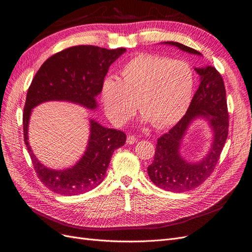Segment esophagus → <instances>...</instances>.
Here are the masks:
<instances>
[{"label":"esophagus","instance_id":"esophagus-1","mask_svg":"<svg viewBox=\"0 0 252 252\" xmlns=\"http://www.w3.org/2000/svg\"><path fill=\"white\" fill-rule=\"evenodd\" d=\"M137 140H138V138L136 137V136L128 135L127 138H126V143H127V145H134L135 142H137Z\"/></svg>","mask_w":252,"mask_h":252}]
</instances>
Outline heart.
I'll return each instance as SVG.
<instances>
[{"label": "heart", "instance_id": "obj_1", "mask_svg": "<svg viewBox=\"0 0 252 252\" xmlns=\"http://www.w3.org/2000/svg\"><path fill=\"white\" fill-rule=\"evenodd\" d=\"M194 76L183 60L140 54L120 68V80L106 77L100 98L106 116L116 126L130 120L136 104L142 119L163 128L181 120L190 105Z\"/></svg>", "mask_w": 252, "mask_h": 252}]
</instances>
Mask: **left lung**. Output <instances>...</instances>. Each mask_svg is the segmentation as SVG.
<instances>
[{
    "label": "left lung",
    "instance_id": "1",
    "mask_svg": "<svg viewBox=\"0 0 252 252\" xmlns=\"http://www.w3.org/2000/svg\"><path fill=\"white\" fill-rule=\"evenodd\" d=\"M193 55L197 50L178 42H163ZM200 83L185 116L171 130L157 140L153 162L148 167L150 179L158 188L171 192H185L202 185L211 175L220 159L228 136L229 115L224 80L213 66L195 67ZM198 117L206 118L214 131L212 148L198 163H187L180 156L183 136L190 122Z\"/></svg>",
    "mask_w": 252,
    "mask_h": 252
}]
</instances>
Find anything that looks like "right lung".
Listing matches in <instances>:
<instances>
[{
	"label": "right lung",
	"mask_w": 252,
	"mask_h": 252,
	"mask_svg": "<svg viewBox=\"0 0 252 252\" xmlns=\"http://www.w3.org/2000/svg\"><path fill=\"white\" fill-rule=\"evenodd\" d=\"M126 53V48L106 49L93 45L71 46L53 55L42 64L27 91L23 112L24 142L35 173L46 188L62 195H77L101 184L114 151L126 143V136L115 128L102 126L91 119L88 147L74 167L48 169L35 158L28 142V124L32 110L38 104L61 100L97 107L96 96L111 64Z\"/></svg>",
	"instance_id": "right-lung-1"
}]
</instances>
